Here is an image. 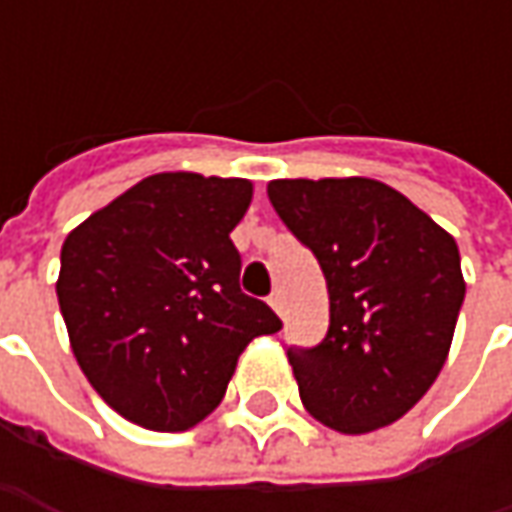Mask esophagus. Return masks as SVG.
Instances as JSON below:
<instances>
[{"mask_svg": "<svg viewBox=\"0 0 512 512\" xmlns=\"http://www.w3.org/2000/svg\"><path fill=\"white\" fill-rule=\"evenodd\" d=\"M267 302H270V307H273V310H276V313L285 319V293H282V290H273Z\"/></svg>", "mask_w": 512, "mask_h": 512, "instance_id": "obj_1", "label": "esophagus"}]
</instances>
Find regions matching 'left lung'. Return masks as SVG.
Masks as SVG:
<instances>
[{
	"mask_svg": "<svg viewBox=\"0 0 512 512\" xmlns=\"http://www.w3.org/2000/svg\"><path fill=\"white\" fill-rule=\"evenodd\" d=\"M270 205L325 273L330 327L287 359L313 419L370 433L402 419L444 367L464 302L456 239L384 182L276 179Z\"/></svg>",
	"mask_w": 512,
	"mask_h": 512,
	"instance_id": "8db88e82",
	"label": "left lung"
}]
</instances>
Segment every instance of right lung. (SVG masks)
Masks as SVG:
<instances>
[{"mask_svg": "<svg viewBox=\"0 0 512 512\" xmlns=\"http://www.w3.org/2000/svg\"><path fill=\"white\" fill-rule=\"evenodd\" d=\"M250 199L247 179L156 173L68 233L56 296L70 347L128 422L162 433L199 424L247 344L282 330L239 287L230 230Z\"/></svg>", "mask_w": 512, "mask_h": 512, "instance_id": "obj_1", "label": "right lung"}]
</instances>
